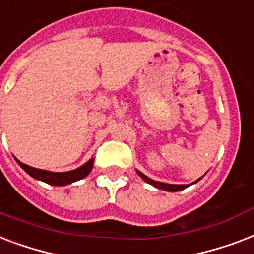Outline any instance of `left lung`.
<instances>
[{
    "label": "left lung",
    "instance_id": "obj_1",
    "mask_svg": "<svg viewBox=\"0 0 254 254\" xmlns=\"http://www.w3.org/2000/svg\"><path fill=\"white\" fill-rule=\"evenodd\" d=\"M137 175L140 176L143 180H144L145 183H148V184H151V186H154L155 188H159V190H168V192H178V190H184V188H187V187L190 186H183V184H167V183H160V182H155V180H152V179H149L148 176H145L144 174H141L140 171H137ZM198 180H201V178L197 179L194 183H197Z\"/></svg>",
    "mask_w": 254,
    "mask_h": 254
}]
</instances>
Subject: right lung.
I'll use <instances>...</instances> for the list:
<instances>
[{
	"label": "right lung",
	"instance_id": "right-lung-1",
	"mask_svg": "<svg viewBox=\"0 0 254 254\" xmlns=\"http://www.w3.org/2000/svg\"><path fill=\"white\" fill-rule=\"evenodd\" d=\"M15 160L21 166V168L30 175L31 178L47 183V184H52V186H67V184H71V183L86 178L91 172L92 164H94V158H92L86 164L76 168V170L67 171V172H50V171L38 170V168H34V167L26 166L22 162H19L18 159H15Z\"/></svg>",
	"mask_w": 254,
	"mask_h": 254
}]
</instances>
